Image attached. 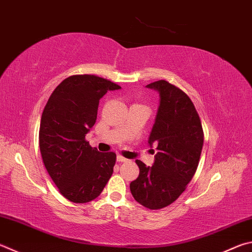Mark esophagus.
<instances>
[{
  "instance_id": "34e87169",
  "label": "esophagus",
  "mask_w": 252,
  "mask_h": 252,
  "mask_svg": "<svg viewBox=\"0 0 252 252\" xmlns=\"http://www.w3.org/2000/svg\"><path fill=\"white\" fill-rule=\"evenodd\" d=\"M127 159L126 158H123V157H121V155H117V162H126Z\"/></svg>"
}]
</instances>
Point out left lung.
I'll use <instances>...</instances> for the list:
<instances>
[{
    "label": "left lung",
    "mask_w": 252,
    "mask_h": 252,
    "mask_svg": "<svg viewBox=\"0 0 252 252\" xmlns=\"http://www.w3.org/2000/svg\"><path fill=\"white\" fill-rule=\"evenodd\" d=\"M146 88L158 91L159 95L148 140L158 153L152 166L136 159L140 174L131 182L130 190L144 207L161 209L175 202L193 178L202 153L204 133L194 103L184 91L165 80L152 82Z\"/></svg>",
    "instance_id": "obj_1"
}]
</instances>
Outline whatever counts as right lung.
<instances>
[{"label": "right lung", "mask_w": 252, "mask_h": 252, "mask_svg": "<svg viewBox=\"0 0 252 252\" xmlns=\"http://www.w3.org/2000/svg\"><path fill=\"white\" fill-rule=\"evenodd\" d=\"M120 88L94 75L70 76L45 106L39 126L43 162L59 191L72 203L97 198L112 175L116 154L100 153L85 138L97 120L99 100Z\"/></svg>", "instance_id": "add662e5"}]
</instances>
